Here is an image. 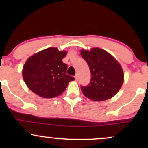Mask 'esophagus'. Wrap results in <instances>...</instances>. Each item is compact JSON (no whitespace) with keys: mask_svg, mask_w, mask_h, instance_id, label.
<instances>
[{"mask_svg":"<svg viewBox=\"0 0 148 148\" xmlns=\"http://www.w3.org/2000/svg\"><path fill=\"white\" fill-rule=\"evenodd\" d=\"M74 78H75L76 81H78V76L77 75H76L75 76H74Z\"/></svg>","mask_w":148,"mask_h":148,"instance_id":"obj_1","label":"esophagus"}]
</instances>
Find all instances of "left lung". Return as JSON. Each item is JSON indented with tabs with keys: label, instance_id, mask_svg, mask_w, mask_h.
<instances>
[{
	"label": "left lung",
	"instance_id": "left-lung-1",
	"mask_svg": "<svg viewBox=\"0 0 148 148\" xmlns=\"http://www.w3.org/2000/svg\"><path fill=\"white\" fill-rule=\"evenodd\" d=\"M87 62L91 79L87 86H81L86 97L96 101L111 99L120 90L124 81V73L120 64L110 53L99 48L81 51Z\"/></svg>",
	"mask_w": 148,
	"mask_h": 148
}]
</instances>
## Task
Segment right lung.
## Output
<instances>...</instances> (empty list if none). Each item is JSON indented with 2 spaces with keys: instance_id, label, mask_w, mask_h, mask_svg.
Listing matches in <instances>:
<instances>
[{
  "instance_id": "1",
  "label": "right lung",
  "mask_w": 148,
  "mask_h": 148,
  "mask_svg": "<svg viewBox=\"0 0 148 148\" xmlns=\"http://www.w3.org/2000/svg\"><path fill=\"white\" fill-rule=\"evenodd\" d=\"M66 51L50 47L26 60L22 70L23 81L34 93L44 98L60 95L74 78L67 75V64L62 62Z\"/></svg>"
}]
</instances>
